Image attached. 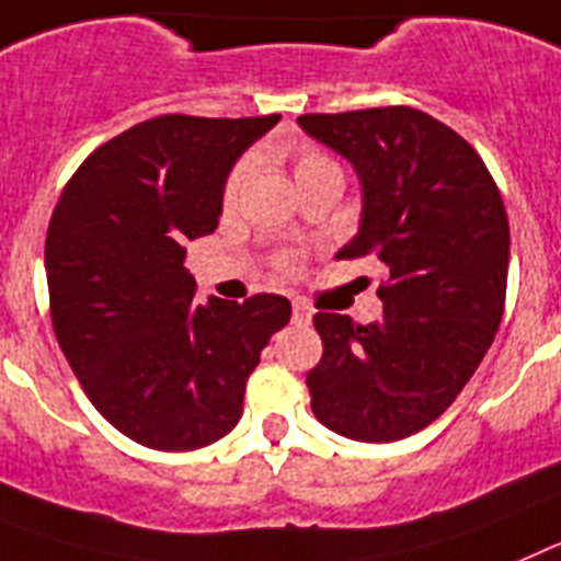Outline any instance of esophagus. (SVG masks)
Returning a JSON list of instances; mask_svg holds the SVG:
<instances>
[{
  "mask_svg": "<svg viewBox=\"0 0 561 561\" xmlns=\"http://www.w3.org/2000/svg\"><path fill=\"white\" fill-rule=\"evenodd\" d=\"M310 319H313V310H310L305 301L296 299L294 301V324H310Z\"/></svg>",
  "mask_w": 561,
  "mask_h": 561,
  "instance_id": "esophagus-1",
  "label": "esophagus"
}]
</instances>
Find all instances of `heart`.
<instances>
[{"label":"heart","mask_w":561,"mask_h":561,"mask_svg":"<svg viewBox=\"0 0 561 561\" xmlns=\"http://www.w3.org/2000/svg\"><path fill=\"white\" fill-rule=\"evenodd\" d=\"M290 160H294V174L299 183L316 178V174H328V172L341 174L339 163H335L328 152H321V149H316V146H308V144L290 146ZM245 174H248L245 160L233 165L231 174H228L226 180V186H222V199H226V203H233V199H237L242 183H245ZM299 265H301V256L296 251H287L276 256V267H279L282 274H296Z\"/></svg>","instance_id":"b5f03b06"}]
</instances>
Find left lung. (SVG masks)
I'll list each match as a JSON object with an SVG mask.
<instances>
[{
    "instance_id": "obj_1",
    "label": "left lung",
    "mask_w": 561,
    "mask_h": 561,
    "mask_svg": "<svg viewBox=\"0 0 561 561\" xmlns=\"http://www.w3.org/2000/svg\"><path fill=\"white\" fill-rule=\"evenodd\" d=\"M299 124L362 178V231L339 256L387 265L383 319L313 316L310 409L350 440H401L451 407L494 341L508 285L503 197L474 146L412 106L310 112Z\"/></svg>"
}]
</instances>
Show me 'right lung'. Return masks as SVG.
<instances>
[{"label": "right lung", "mask_w": 561, "mask_h": 561, "mask_svg": "<svg viewBox=\"0 0 561 561\" xmlns=\"http://www.w3.org/2000/svg\"><path fill=\"white\" fill-rule=\"evenodd\" d=\"M279 115H160L101 144L58 197L45 242L50 319L78 383L112 426L194 451L242 417L248 375L290 319L276 294L194 305L186 240L220 222L233 160Z\"/></svg>", "instance_id": "obj_1"}]
</instances>
